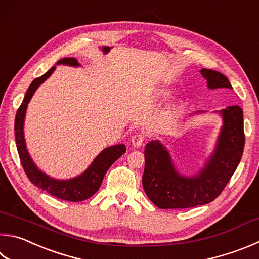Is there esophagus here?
<instances>
[{
	"mask_svg": "<svg viewBox=\"0 0 259 259\" xmlns=\"http://www.w3.org/2000/svg\"><path fill=\"white\" fill-rule=\"evenodd\" d=\"M145 142V136L142 134H136L131 137V144L134 147H140Z\"/></svg>",
	"mask_w": 259,
	"mask_h": 259,
	"instance_id": "obj_1",
	"label": "esophagus"
}]
</instances>
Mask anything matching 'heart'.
<instances>
[{
  "label": "heart",
  "mask_w": 259,
  "mask_h": 259,
  "mask_svg": "<svg viewBox=\"0 0 259 259\" xmlns=\"http://www.w3.org/2000/svg\"><path fill=\"white\" fill-rule=\"evenodd\" d=\"M162 94H163V93H162Z\"/></svg>",
  "instance_id": "obj_1"
}]
</instances>
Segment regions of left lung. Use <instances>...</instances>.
<instances>
[{
  "mask_svg": "<svg viewBox=\"0 0 259 259\" xmlns=\"http://www.w3.org/2000/svg\"><path fill=\"white\" fill-rule=\"evenodd\" d=\"M200 73L209 89H232L228 78L221 72L204 68ZM216 112L222 117V126L213 152L195 175H181L171 154L159 140L146 145L143 187L158 208H189L208 204L222 192L233 176L244 147L243 112L238 105ZM205 112L198 111L195 114Z\"/></svg>",
  "mask_w": 259,
  "mask_h": 259,
  "instance_id": "1",
  "label": "left lung"
}]
</instances>
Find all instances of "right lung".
<instances>
[{
  "mask_svg": "<svg viewBox=\"0 0 259 259\" xmlns=\"http://www.w3.org/2000/svg\"><path fill=\"white\" fill-rule=\"evenodd\" d=\"M61 64L70 65V67H80V63L78 62V60L73 58H64L56 62V65ZM55 68V65L52 67L48 72L44 73L39 78H36L30 83L25 97H23L21 105L17 111L15 121L17 149L23 170H25L26 175L31 181V183H34L35 186L40 188L41 190L46 191L48 194L54 196L59 199L68 201H82L84 199H88L89 197H92L100 189L106 171L109 170L110 166L117 158L121 157L125 153L126 148L123 144L106 147L97 155L95 159L91 163V165L81 175L71 179H67V180H60V179L52 178L37 167L27 149L25 134H23V125H25L27 107L32 95L37 91V88L54 72Z\"/></svg>",
  "mask_w": 259,
  "mask_h": 259,
  "instance_id": "obj_1",
  "label": "right lung"
}]
</instances>
